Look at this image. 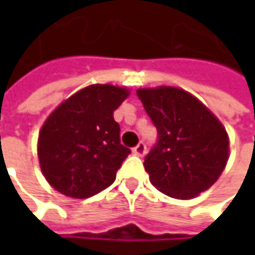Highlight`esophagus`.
Instances as JSON below:
<instances>
[{
	"mask_svg": "<svg viewBox=\"0 0 255 255\" xmlns=\"http://www.w3.org/2000/svg\"><path fill=\"white\" fill-rule=\"evenodd\" d=\"M132 153L137 155V156H144L146 155V144L143 141H140L134 149H132Z\"/></svg>",
	"mask_w": 255,
	"mask_h": 255,
	"instance_id": "1",
	"label": "esophagus"
}]
</instances>
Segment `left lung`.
Here are the masks:
<instances>
[{
  "label": "left lung",
  "mask_w": 255,
  "mask_h": 255,
  "mask_svg": "<svg viewBox=\"0 0 255 255\" xmlns=\"http://www.w3.org/2000/svg\"><path fill=\"white\" fill-rule=\"evenodd\" d=\"M159 140L144 158L150 183L176 199H192L210 189L229 159V135L220 120L183 88H138Z\"/></svg>",
  "instance_id": "left-lung-1"
}]
</instances>
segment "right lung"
Instances as JSON below:
<instances>
[{
  "instance_id": "add662e5",
  "label": "right lung",
  "mask_w": 255,
  "mask_h": 255,
  "mask_svg": "<svg viewBox=\"0 0 255 255\" xmlns=\"http://www.w3.org/2000/svg\"><path fill=\"white\" fill-rule=\"evenodd\" d=\"M128 96L127 87L93 84L48 115L38 135V161L51 187L84 199L115 181L129 149L120 141L114 111Z\"/></svg>"
}]
</instances>
